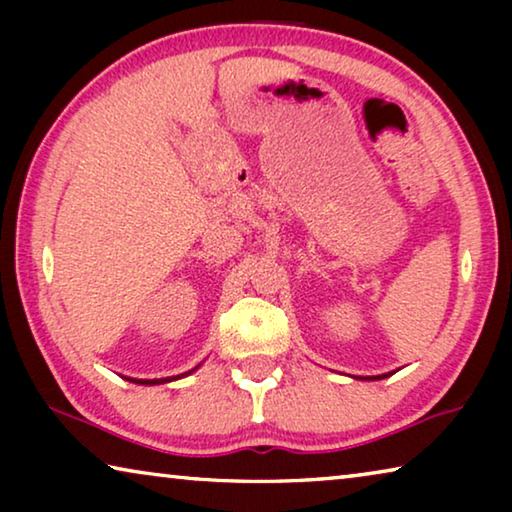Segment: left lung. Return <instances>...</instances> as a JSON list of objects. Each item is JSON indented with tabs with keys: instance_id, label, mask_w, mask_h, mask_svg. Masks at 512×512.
<instances>
[{
	"instance_id": "8db88e82",
	"label": "left lung",
	"mask_w": 512,
	"mask_h": 512,
	"mask_svg": "<svg viewBox=\"0 0 512 512\" xmlns=\"http://www.w3.org/2000/svg\"><path fill=\"white\" fill-rule=\"evenodd\" d=\"M388 375H393V372H388ZM388 375H381V377H366V379H384V377H388Z\"/></svg>"
}]
</instances>
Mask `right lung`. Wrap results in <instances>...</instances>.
Here are the masks:
<instances>
[{
  "label": "right lung",
  "mask_w": 512,
  "mask_h": 512,
  "mask_svg": "<svg viewBox=\"0 0 512 512\" xmlns=\"http://www.w3.org/2000/svg\"><path fill=\"white\" fill-rule=\"evenodd\" d=\"M196 370V368H194ZM194 370H189V372H194ZM189 372H185V375H189ZM173 379V377H171ZM169 377L167 379H131V381H135V384H146V386H153V384H164V381H171Z\"/></svg>",
  "instance_id": "obj_1"
}]
</instances>
